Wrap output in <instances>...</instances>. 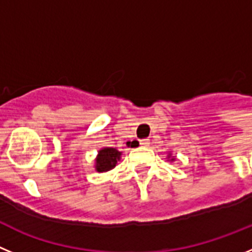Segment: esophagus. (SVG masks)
<instances>
[{"mask_svg": "<svg viewBox=\"0 0 252 252\" xmlns=\"http://www.w3.org/2000/svg\"><path fill=\"white\" fill-rule=\"evenodd\" d=\"M140 147H143V148H147V147H149V144H151V143H149V139H142L140 140Z\"/></svg>", "mask_w": 252, "mask_h": 252, "instance_id": "34e87169", "label": "esophagus"}]
</instances>
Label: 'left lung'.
I'll return each mask as SVG.
<instances>
[{
  "instance_id": "1",
  "label": "left lung",
  "mask_w": 252,
  "mask_h": 252,
  "mask_svg": "<svg viewBox=\"0 0 252 252\" xmlns=\"http://www.w3.org/2000/svg\"><path fill=\"white\" fill-rule=\"evenodd\" d=\"M167 160H169V162H174V160H176V157H174V156H172L171 152H169L168 156H167Z\"/></svg>"
}]
</instances>
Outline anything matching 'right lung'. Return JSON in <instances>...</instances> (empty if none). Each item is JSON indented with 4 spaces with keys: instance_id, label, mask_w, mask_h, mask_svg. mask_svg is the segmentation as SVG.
<instances>
[{
    "instance_id": "right-lung-1",
    "label": "right lung",
    "mask_w": 252,
    "mask_h": 252,
    "mask_svg": "<svg viewBox=\"0 0 252 252\" xmlns=\"http://www.w3.org/2000/svg\"><path fill=\"white\" fill-rule=\"evenodd\" d=\"M122 158V152L113 147H104L98 151L95 158V171L99 173L109 172L114 168Z\"/></svg>"
}]
</instances>
